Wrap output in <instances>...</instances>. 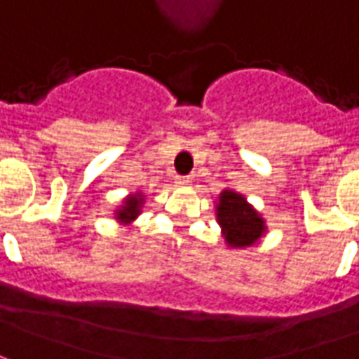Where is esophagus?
Returning <instances> with one entry per match:
<instances>
[{"instance_id":"esophagus-1","label":"esophagus","mask_w":359,"mask_h":359,"mask_svg":"<svg viewBox=\"0 0 359 359\" xmlns=\"http://www.w3.org/2000/svg\"><path fill=\"white\" fill-rule=\"evenodd\" d=\"M175 182H177L179 187H188L190 179H188V177H177V179H175Z\"/></svg>"}]
</instances>
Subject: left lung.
Here are the masks:
<instances>
[{
	"label": "left lung",
	"instance_id": "left-lung-1",
	"mask_svg": "<svg viewBox=\"0 0 359 359\" xmlns=\"http://www.w3.org/2000/svg\"><path fill=\"white\" fill-rule=\"evenodd\" d=\"M215 212L225 243L233 249L252 247L266 233L264 219L247 202V198L235 190H223L215 204Z\"/></svg>",
	"mask_w": 359,
	"mask_h": 359
}]
</instances>
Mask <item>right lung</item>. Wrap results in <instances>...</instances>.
<instances>
[{"label":"right lung","instance_id":"right-lung-1","mask_svg":"<svg viewBox=\"0 0 359 359\" xmlns=\"http://www.w3.org/2000/svg\"><path fill=\"white\" fill-rule=\"evenodd\" d=\"M144 194L142 192H136V194H130V196L124 200V204L120 205L116 210V219L124 223H132L136 219L140 212H142V204H144Z\"/></svg>","mask_w":359,"mask_h":359}]
</instances>
